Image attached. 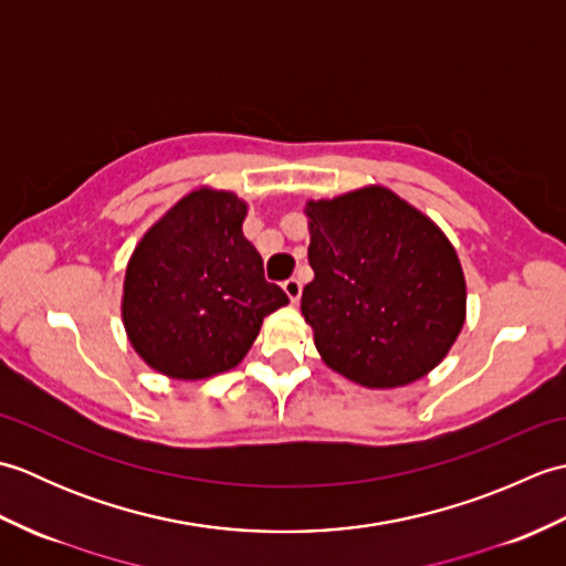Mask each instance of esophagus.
<instances>
[{"label": "esophagus", "instance_id": "obj_1", "mask_svg": "<svg viewBox=\"0 0 566 566\" xmlns=\"http://www.w3.org/2000/svg\"><path fill=\"white\" fill-rule=\"evenodd\" d=\"M282 286H284L286 296H290L294 304L298 302V298H302V290H304V286H302V280H296V276H292V280H286Z\"/></svg>", "mask_w": 566, "mask_h": 566}]
</instances>
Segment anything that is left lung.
Segmentation results:
<instances>
[{
    "mask_svg": "<svg viewBox=\"0 0 566 566\" xmlns=\"http://www.w3.org/2000/svg\"><path fill=\"white\" fill-rule=\"evenodd\" d=\"M302 314L326 365L369 389L411 384L464 323V274L440 228L384 187L308 201Z\"/></svg>",
    "mask_w": 566,
    "mask_h": 566,
    "instance_id": "obj_1",
    "label": "left lung"
}]
</instances>
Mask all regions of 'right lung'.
<instances>
[{
  "instance_id": "1",
  "label": "right lung",
  "mask_w": 566,
  "mask_h": 566,
  "mask_svg": "<svg viewBox=\"0 0 566 566\" xmlns=\"http://www.w3.org/2000/svg\"><path fill=\"white\" fill-rule=\"evenodd\" d=\"M245 203L199 189L143 235L124 282V326L146 363L175 379L235 367L262 318L290 296L264 280L262 258L243 235Z\"/></svg>"
}]
</instances>
